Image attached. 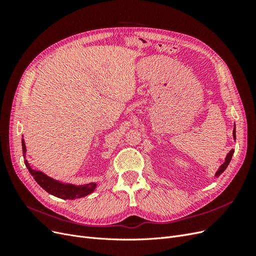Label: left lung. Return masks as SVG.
I'll list each match as a JSON object with an SVG mask.
<instances>
[{"mask_svg": "<svg viewBox=\"0 0 256 256\" xmlns=\"http://www.w3.org/2000/svg\"><path fill=\"white\" fill-rule=\"evenodd\" d=\"M233 136H234V140H236V129L234 128V130H233ZM233 154H234V150H232L228 154V156H226V161H224V164L219 168V170L218 171H216V176L218 177V176H220L224 171H226V168H228V166L230 164V159H232V156H233Z\"/></svg>", "mask_w": 256, "mask_h": 256, "instance_id": "1", "label": "left lung"}]
</instances>
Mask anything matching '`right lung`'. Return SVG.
<instances>
[{
    "mask_svg": "<svg viewBox=\"0 0 256 256\" xmlns=\"http://www.w3.org/2000/svg\"><path fill=\"white\" fill-rule=\"evenodd\" d=\"M22 150H23V156H26V148L24 140H22ZM24 162L28 172L34 177V180L37 182V184H40L42 189H44L48 193H50V194L56 198H64V200H74V198H84L85 196L90 194V193L97 187L96 182H90V184H81V186L60 182L46 174H44L42 172L35 171V170H33L30 166L28 160H26Z\"/></svg>",
    "mask_w": 256,
    "mask_h": 256,
    "instance_id": "1",
    "label": "right lung"
}]
</instances>
